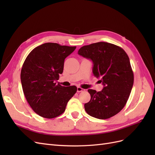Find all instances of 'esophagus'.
<instances>
[{
  "label": "esophagus",
  "instance_id": "obj_1",
  "mask_svg": "<svg viewBox=\"0 0 155 155\" xmlns=\"http://www.w3.org/2000/svg\"><path fill=\"white\" fill-rule=\"evenodd\" d=\"M85 91V89L82 88L80 87H78V88H77V92H83V91Z\"/></svg>",
  "mask_w": 155,
  "mask_h": 155
}]
</instances>
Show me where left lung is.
Returning <instances> with one entry per match:
<instances>
[{
  "label": "left lung",
  "instance_id": "left-lung-1",
  "mask_svg": "<svg viewBox=\"0 0 155 155\" xmlns=\"http://www.w3.org/2000/svg\"><path fill=\"white\" fill-rule=\"evenodd\" d=\"M78 54L92 61L93 74L104 86L100 92L88 89L91 97L84 105L85 111L101 120L118 114L127 101L134 83L127 54L120 46L105 42L83 46Z\"/></svg>",
  "mask_w": 155,
  "mask_h": 155
}]
</instances>
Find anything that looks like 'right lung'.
Instances as JSON below:
<instances>
[{
	"label": "right lung",
	"mask_w": 155,
	"mask_h": 155,
	"mask_svg": "<svg viewBox=\"0 0 155 155\" xmlns=\"http://www.w3.org/2000/svg\"><path fill=\"white\" fill-rule=\"evenodd\" d=\"M76 46L46 43L27 56L21 72L23 92L31 109L45 118L63 114L68 101L77 92L76 86L56 85L63 72L64 61Z\"/></svg>",
	"instance_id": "1"
}]
</instances>
